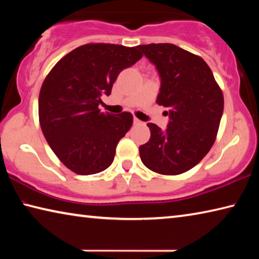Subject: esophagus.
I'll return each mask as SVG.
<instances>
[{
	"label": "esophagus",
	"instance_id": "1",
	"mask_svg": "<svg viewBox=\"0 0 259 259\" xmlns=\"http://www.w3.org/2000/svg\"><path fill=\"white\" fill-rule=\"evenodd\" d=\"M134 123H135V124H142V123H143V122H142V121H140V120H138V119H137V117H135V119H134Z\"/></svg>",
	"mask_w": 259,
	"mask_h": 259
}]
</instances>
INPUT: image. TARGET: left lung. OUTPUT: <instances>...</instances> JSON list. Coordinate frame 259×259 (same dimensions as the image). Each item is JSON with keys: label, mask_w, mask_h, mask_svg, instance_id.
<instances>
[{"label": "left lung", "mask_w": 259, "mask_h": 259, "mask_svg": "<svg viewBox=\"0 0 259 259\" xmlns=\"http://www.w3.org/2000/svg\"><path fill=\"white\" fill-rule=\"evenodd\" d=\"M161 77L156 103L169 109L162 131L147 123L151 138L139 146L143 163L152 171L175 176L186 172L208 154L217 137L224 96L211 69L200 56L171 43L138 46Z\"/></svg>", "instance_id": "left-lung-1"}]
</instances>
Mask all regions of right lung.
Returning <instances> with one entry per match:
<instances>
[{"mask_svg": "<svg viewBox=\"0 0 259 259\" xmlns=\"http://www.w3.org/2000/svg\"><path fill=\"white\" fill-rule=\"evenodd\" d=\"M138 47L88 43L64 56L43 81L38 96L42 133L57 157L77 175L112 164L117 143L133 125V114L100 112L122 69L142 58Z\"/></svg>", "mask_w": 259, "mask_h": 259, "instance_id": "add662e5", "label": "right lung"}]
</instances>
